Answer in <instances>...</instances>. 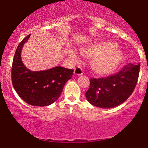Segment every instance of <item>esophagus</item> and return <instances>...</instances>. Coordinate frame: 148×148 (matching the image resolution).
Returning <instances> with one entry per match:
<instances>
[{
	"mask_svg": "<svg viewBox=\"0 0 148 148\" xmlns=\"http://www.w3.org/2000/svg\"><path fill=\"white\" fill-rule=\"evenodd\" d=\"M74 74H75V75H77V76L83 75V69L80 68V67H77V68H76L75 69H74Z\"/></svg>",
	"mask_w": 148,
	"mask_h": 148,
	"instance_id": "obj_1",
	"label": "esophagus"
}]
</instances>
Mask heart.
<instances>
[{"label": "heart", "instance_id": "obj_1", "mask_svg": "<svg viewBox=\"0 0 148 148\" xmlns=\"http://www.w3.org/2000/svg\"><path fill=\"white\" fill-rule=\"evenodd\" d=\"M115 43L111 42H99L81 48L80 53L84 57L91 59V68L95 73L108 75L117 68L122 59V54L115 48ZM69 52L74 60L77 61L78 58L76 52L72 49Z\"/></svg>", "mask_w": 148, "mask_h": 148}]
</instances>
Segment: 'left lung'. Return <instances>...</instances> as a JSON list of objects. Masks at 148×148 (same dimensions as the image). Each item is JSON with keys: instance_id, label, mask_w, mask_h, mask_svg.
<instances>
[{"instance_id": "8db88e82", "label": "left lung", "mask_w": 148, "mask_h": 148, "mask_svg": "<svg viewBox=\"0 0 148 148\" xmlns=\"http://www.w3.org/2000/svg\"><path fill=\"white\" fill-rule=\"evenodd\" d=\"M140 63H128L118 73L108 77L91 78L85 96L97 107L111 108L124 102L133 92L137 83Z\"/></svg>"}]
</instances>
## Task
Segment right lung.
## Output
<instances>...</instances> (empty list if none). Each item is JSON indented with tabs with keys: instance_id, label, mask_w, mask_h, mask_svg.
Returning <instances> with one entry per match:
<instances>
[{
	"instance_id": "add662e5",
	"label": "right lung",
	"mask_w": 148,
	"mask_h": 148,
	"mask_svg": "<svg viewBox=\"0 0 148 148\" xmlns=\"http://www.w3.org/2000/svg\"><path fill=\"white\" fill-rule=\"evenodd\" d=\"M30 35L20 43L16 49L12 68V84L18 96L27 104L48 106L59 98L74 70L61 66L43 71L29 70L22 62L21 52Z\"/></svg>"
}]
</instances>
